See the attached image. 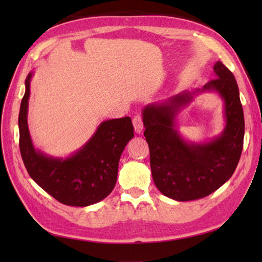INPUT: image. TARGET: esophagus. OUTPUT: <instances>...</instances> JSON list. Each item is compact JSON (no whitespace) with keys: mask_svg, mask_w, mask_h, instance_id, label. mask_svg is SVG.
Wrapping results in <instances>:
<instances>
[{"mask_svg":"<svg viewBox=\"0 0 262 262\" xmlns=\"http://www.w3.org/2000/svg\"><path fill=\"white\" fill-rule=\"evenodd\" d=\"M133 126H134V129L137 133V134H141L143 132V120H142V117L140 115H137L134 117V119H133Z\"/></svg>","mask_w":262,"mask_h":262,"instance_id":"1","label":"esophagus"}]
</instances>
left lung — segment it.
Returning a JSON list of instances; mask_svg holds the SVG:
<instances>
[{
  "mask_svg": "<svg viewBox=\"0 0 262 262\" xmlns=\"http://www.w3.org/2000/svg\"><path fill=\"white\" fill-rule=\"evenodd\" d=\"M214 72L217 79L202 89L182 91L142 110L154 183L164 196L177 202L213 193L234 173L241 157L244 115L237 83L220 60ZM207 92L216 93L224 101L225 128L211 140L189 141L181 135L177 117L194 97Z\"/></svg>",
  "mask_w": 262,
  "mask_h": 262,
  "instance_id": "1",
  "label": "left lung"
}]
</instances>
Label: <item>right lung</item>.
Returning a JSON list of instances; mask_svg holds the SVG:
<instances>
[{
    "label": "right lung",
    "instance_id": "obj_1",
    "mask_svg": "<svg viewBox=\"0 0 262 262\" xmlns=\"http://www.w3.org/2000/svg\"><path fill=\"white\" fill-rule=\"evenodd\" d=\"M32 75L26 79L19 114V145L28 173L64 205L85 207L101 202L115 188L121 153L134 137L130 117L102 121L88 142L68 157L49 155L33 145L28 126Z\"/></svg>",
    "mask_w": 262,
    "mask_h": 262
}]
</instances>
